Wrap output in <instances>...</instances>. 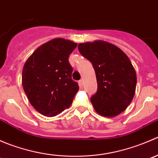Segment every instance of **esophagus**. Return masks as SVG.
<instances>
[{"label": "esophagus", "mask_w": 158, "mask_h": 158, "mask_svg": "<svg viewBox=\"0 0 158 158\" xmlns=\"http://www.w3.org/2000/svg\"><path fill=\"white\" fill-rule=\"evenodd\" d=\"M83 83H84L83 80H82V79L79 81V86H80V87L83 86Z\"/></svg>", "instance_id": "esophagus-1"}]
</instances>
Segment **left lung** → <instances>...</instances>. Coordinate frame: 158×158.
Returning a JSON list of instances; mask_svg holds the SVG:
<instances>
[{"mask_svg": "<svg viewBox=\"0 0 158 158\" xmlns=\"http://www.w3.org/2000/svg\"><path fill=\"white\" fill-rule=\"evenodd\" d=\"M78 48L95 72L98 90L91 97L95 111L112 118L125 111L133 99L137 84L136 72L128 56L103 40L79 44Z\"/></svg>", "mask_w": 158, "mask_h": 158, "instance_id": "left-lung-1", "label": "left lung"}]
</instances>
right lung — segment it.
<instances>
[{"label":"right lung","instance_id":"obj_1","mask_svg":"<svg viewBox=\"0 0 158 158\" xmlns=\"http://www.w3.org/2000/svg\"><path fill=\"white\" fill-rule=\"evenodd\" d=\"M76 47L73 41L56 38L38 47L24 63L23 90L31 106L43 115L53 117L69 109L79 90L68 60Z\"/></svg>","mask_w":158,"mask_h":158}]
</instances>
